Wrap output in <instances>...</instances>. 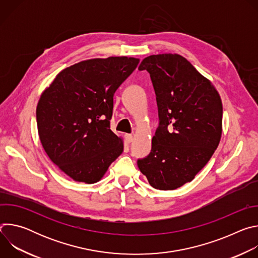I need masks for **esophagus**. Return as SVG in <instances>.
<instances>
[{"label": "esophagus", "mask_w": 258, "mask_h": 258, "mask_svg": "<svg viewBox=\"0 0 258 258\" xmlns=\"http://www.w3.org/2000/svg\"><path fill=\"white\" fill-rule=\"evenodd\" d=\"M124 139H125V142H126V143H131V142H133L134 137H133V135L126 134V135H124Z\"/></svg>", "instance_id": "esophagus-1"}]
</instances>
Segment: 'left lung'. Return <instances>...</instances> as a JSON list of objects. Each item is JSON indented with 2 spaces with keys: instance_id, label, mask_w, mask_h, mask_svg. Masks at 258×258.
Masks as SVG:
<instances>
[{
  "instance_id": "8db88e82",
  "label": "left lung",
  "mask_w": 258,
  "mask_h": 258,
  "mask_svg": "<svg viewBox=\"0 0 258 258\" xmlns=\"http://www.w3.org/2000/svg\"><path fill=\"white\" fill-rule=\"evenodd\" d=\"M156 95L159 125L150 154L138 159L141 172L158 190H174L205 166L220 141L223 104L213 85L177 54L146 57Z\"/></svg>"
}]
</instances>
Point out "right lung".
Masks as SVG:
<instances>
[{
    "mask_svg": "<svg viewBox=\"0 0 258 258\" xmlns=\"http://www.w3.org/2000/svg\"><path fill=\"white\" fill-rule=\"evenodd\" d=\"M140 60L90 59L59 72L41 95L36 123L49 158L77 181H99L123 151L110 130L113 96Z\"/></svg>",
    "mask_w": 258,
    "mask_h": 258,
    "instance_id": "right-lung-1",
    "label": "right lung"
}]
</instances>
